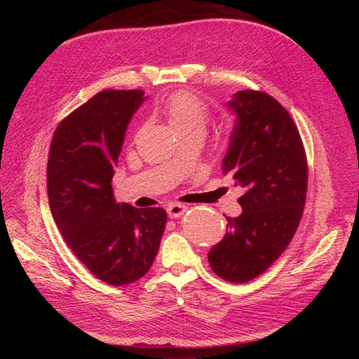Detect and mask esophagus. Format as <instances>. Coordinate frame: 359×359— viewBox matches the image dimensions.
Returning a JSON list of instances; mask_svg holds the SVG:
<instances>
[{"instance_id":"34e87169","label":"esophagus","mask_w":359,"mask_h":359,"mask_svg":"<svg viewBox=\"0 0 359 359\" xmlns=\"http://www.w3.org/2000/svg\"><path fill=\"white\" fill-rule=\"evenodd\" d=\"M186 211H187V206H186V205H182V203H173V205H170L168 208H167V212H168V217H170V218H179V217H182Z\"/></svg>"}]
</instances>
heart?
Listing matches in <instances>:
<instances>
[{
  "label": "heart",
  "mask_w": 359,
  "mask_h": 359,
  "mask_svg": "<svg viewBox=\"0 0 359 359\" xmlns=\"http://www.w3.org/2000/svg\"><path fill=\"white\" fill-rule=\"evenodd\" d=\"M161 111L175 132L205 130L210 121V109L192 91H177L172 94L161 106Z\"/></svg>",
  "instance_id": "b5f03b06"
}]
</instances>
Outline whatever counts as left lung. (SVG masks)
<instances>
[{
	"mask_svg": "<svg viewBox=\"0 0 359 359\" xmlns=\"http://www.w3.org/2000/svg\"><path fill=\"white\" fill-rule=\"evenodd\" d=\"M227 106L236 125L222 170L244 187L238 198L243 212L227 218V233L208 260L219 278L244 284L288 248L303 217L309 167L298 128L278 100L241 90Z\"/></svg>",
	"mask_w": 359,
	"mask_h": 359,
	"instance_id": "obj_1",
	"label": "left lung"
}]
</instances>
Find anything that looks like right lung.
<instances>
[{
	"mask_svg": "<svg viewBox=\"0 0 359 359\" xmlns=\"http://www.w3.org/2000/svg\"><path fill=\"white\" fill-rule=\"evenodd\" d=\"M142 90H103L56 128L48 158V198L72 253L100 280L121 287L153 265L167 222L163 208L116 203L111 177Z\"/></svg>",
	"mask_w": 359,
	"mask_h": 359,
	"instance_id": "obj_1",
	"label": "right lung"
}]
</instances>
